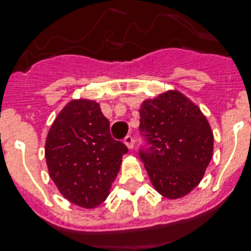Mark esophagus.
Segmentation results:
<instances>
[{
  "label": "esophagus",
  "mask_w": 251,
  "mask_h": 251,
  "mask_svg": "<svg viewBox=\"0 0 251 251\" xmlns=\"http://www.w3.org/2000/svg\"><path fill=\"white\" fill-rule=\"evenodd\" d=\"M124 143L129 149L134 148V139H132L131 135H127L125 139H124Z\"/></svg>",
  "instance_id": "34e87169"
}]
</instances>
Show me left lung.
I'll list each match as a JSON object with an SVG mask.
<instances>
[{
	"mask_svg": "<svg viewBox=\"0 0 251 251\" xmlns=\"http://www.w3.org/2000/svg\"><path fill=\"white\" fill-rule=\"evenodd\" d=\"M140 126L151 147L140 153L151 185L162 197L180 199L203 178L213 155V131L201 108L178 90L140 104Z\"/></svg>",
	"mask_w": 251,
	"mask_h": 251,
	"instance_id": "1",
	"label": "left lung"
}]
</instances>
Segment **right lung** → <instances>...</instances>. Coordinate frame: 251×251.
<instances>
[{
	"label": "right lung",
	"instance_id": "obj_1",
	"mask_svg": "<svg viewBox=\"0 0 251 251\" xmlns=\"http://www.w3.org/2000/svg\"><path fill=\"white\" fill-rule=\"evenodd\" d=\"M126 145L113 140L100 103L73 100L61 109L46 139L50 177L69 201L93 209L106 201Z\"/></svg>",
	"mask_w": 251,
	"mask_h": 251
}]
</instances>
